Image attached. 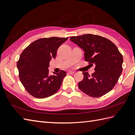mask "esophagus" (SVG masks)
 I'll return each mask as SVG.
<instances>
[{
  "mask_svg": "<svg viewBox=\"0 0 135 135\" xmlns=\"http://www.w3.org/2000/svg\"><path fill=\"white\" fill-rule=\"evenodd\" d=\"M75 73V72H74V71H68V74H69L72 75V74H74Z\"/></svg>",
  "mask_w": 135,
  "mask_h": 135,
  "instance_id": "esophagus-1",
  "label": "esophagus"
}]
</instances>
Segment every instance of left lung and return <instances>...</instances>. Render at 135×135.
Segmentation results:
<instances>
[{
	"instance_id": "1",
	"label": "left lung",
	"mask_w": 135,
	"mask_h": 135,
	"mask_svg": "<svg viewBox=\"0 0 135 135\" xmlns=\"http://www.w3.org/2000/svg\"><path fill=\"white\" fill-rule=\"evenodd\" d=\"M70 39L84 50L85 61L95 64V72L91 76L83 72L84 78L79 83V89L93 98L101 97L111 91L123 71V57L116 45L107 38L92 34Z\"/></svg>"
}]
</instances>
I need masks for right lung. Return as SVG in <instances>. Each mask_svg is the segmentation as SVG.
Segmentation results:
<instances>
[{
  "instance_id": "obj_1",
  "label": "right lung",
  "mask_w": 135,
  "mask_h": 135,
  "mask_svg": "<svg viewBox=\"0 0 135 135\" xmlns=\"http://www.w3.org/2000/svg\"><path fill=\"white\" fill-rule=\"evenodd\" d=\"M68 37L41 38L23 50L17 62L19 77L26 90L33 97L43 99L53 95L59 88L66 72L49 75L48 67L57 50Z\"/></svg>"
}]
</instances>
